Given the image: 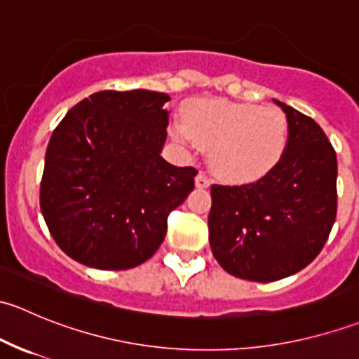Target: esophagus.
<instances>
[{
	"label": "esophagus",
	"mask_w": 359,
	"mask_h": 359,
	"mask_svg": "<svg viewBox=\"0 0 359 359\" xmlns=\"http://www.w3.org/2000/svg\"><path fill=\"white\" fill-rule=\"evenodd\" d=\"M194 184H196L198 189H206V187L210 186V179L205 173H198L196 179H194Z\"/></svg>",
	"instance_id": "34e87169"
}]
</instances>
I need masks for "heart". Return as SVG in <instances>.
<instances>
[{
    "mask_svg": "<svg viewBox=\"0 0 359 359\" xmlns=\"http://www.w3.org/2000/svg\"><path fill=\"white\" fill-rule=\"evenodd\" d=\"M173 137L193 147L210 149V166L229 182H250L269 173L285 153L288 123L276 107L203 99L186 112V125Z\"/></svg>",
    "mask_w": 359,
    "mask_h": 359,
    "instance_id": "heart-1",
    "label": "heart"
}]
</instances>
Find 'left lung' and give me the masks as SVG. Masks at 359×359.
Masks as SVG:
<instances>
[{"mask_svg":"<svg viewBox=\"0 0 359 359\" xmlns=\"http://www.w3.org/2000/svg\"><path fill=\"white\" fill-rule=\"evenodd\" d=\"M287 114L285 153L253 184L212 186L208 215L213 257L233 276L281 280L309 266L337 215V156L321 126L274 100Z\"/></svg>","mask_w":359,"mask_h":359,"instance_id":"obj_1","label":"left lung"}]
</instances>
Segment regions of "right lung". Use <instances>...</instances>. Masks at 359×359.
<instances>
[{"mask_svg": "<svg viewBox=\"0 0 359 359\" xmlns=\"http://www.w3.org/2000/svg\"><path fill=\"white\" fill-rule=\"evenodd\" d=\"M166 93L104 90L64 116L46 147L39 205L66 255L123 271L154 255L168 213L194 189L196 170L161 156Z\"/></svg>", "mask_w": 359, "mask_h": 359, "instance_id": "obj_1", "label": "right lung"}]
</instances>
